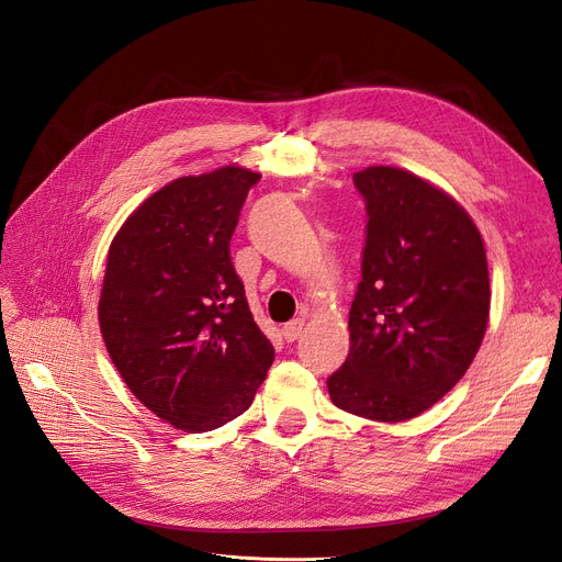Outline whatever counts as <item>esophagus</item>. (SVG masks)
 Masks as SVG:
<instances>
[{"instance_id": "esophagus-1", "label": "esophagus", "mask_w": 562, "mask_h": 562, "mask_svg": "<svg viewBox=\"0 0 562 562\" xmlns=\"http://www.w3.org/2000/svg\"><path fill=\"white\" fill-rule=\"evenodd\" d=\"M303 333H305V321H303V318H293V321H289L286 326L282 328V335H284V339H286V341H296V339H301V337H303Z\"/></svg>"}]
</instances>
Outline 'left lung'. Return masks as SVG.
Returning <instances> with one entry per match:
<instances>
[{"label":"left lung","instance_id":"8db88e82","mask_svg":"<svg viewBox=\"0 0 562 562\" xmlns=\"http://www.w3.org/2000/svg\"><path fill=\"white\" fill-rule=\"evenodd\" d=\"M367 202L362 280L348 314V358L328 378L337 407L407 422L456 387L490 318L481 232L462 206L394 166L352 175Z\"/></svg>","mask_w":562,"mask_h":562}]
</instances>
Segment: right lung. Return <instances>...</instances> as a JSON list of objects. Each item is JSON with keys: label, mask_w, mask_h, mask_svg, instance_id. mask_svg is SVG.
Returning a JSON list of instances; mask_svg holds the SVG:
<instances>
[{"label": "right lung", "mask_w": 562, "mask_h": 562, "mask_svg": "<svg viewBox=\"0 0 562 562\" xmlns=\"http://www.w3.org/2000/svg\"><path fill=\"white\" fill-rule=\"evenodd\" d=\"M259 177L239 166L180 177L138 206L106 255L98 312L109 358L177 430L244 415L276 358L229 257Z\"/></svg>", "instance_id": "add662e5"}]
</instances>
